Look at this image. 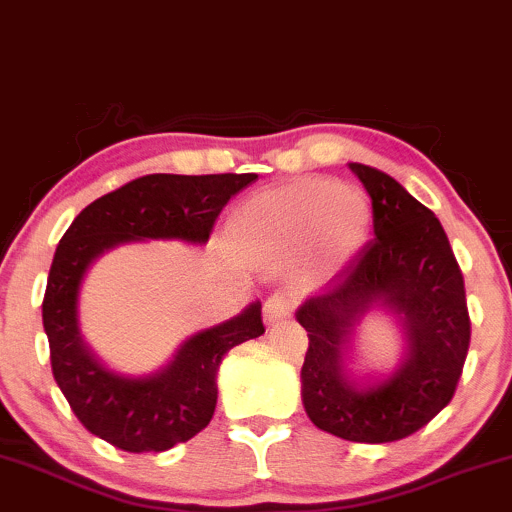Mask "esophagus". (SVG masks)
Here are the masks:
<instances>
[{"label": "esophagus", "mask_w": 512, "mask_h": 512, "mask_svg": "<svg viewBox=\"0 0 512 512\" xmlns=\"http://www.w3.org/2000/svg\"><path fill=\"white\" fill-rule=\"evenodd\" d=\"M291 310H293L291 296L289 293L279 291V293H274V296H269L267 303H264V320H267L269 325H276L279 320L289 317Z\"/></svg>", "instance_id": "1"}]
</instances>
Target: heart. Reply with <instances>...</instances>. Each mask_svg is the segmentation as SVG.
I'll list each match as a JSON object with an SVG mask.
<instances>
[{
  "label": "heart",
  "mask_w": 512,
  "mask_h": 512,
  "mask_svg": "<svg viewBox=\"0 0 512 512\" xmlns=\"http://www.w3.org/2000/svg\"><path fill=\"white\" fill-rule=\"evenodd\" d=\"M231 233L255 255L289 257L305 248L308 272L327 276L363 250L370 207L342 182L298 178L250 197L233 214Z\"/></svg>",
  "instance_id": "b5f03b06"
}]
</instances>
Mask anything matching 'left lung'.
<instances>
[{"label":"left lung","mask_w":512,"mask_h":512,"mask_svg":"<svg viewBox=\"0 0 512 512\" xmlns=\"http://www.w3.org/2000/svg\"><path fill=\"white\" fill-rule=\"evenodd\" d=\"M373 202V240L296 320L308 332L301 368L305 414L351 443H392L448 407L469 349L464 279L443 226L383 170L349 163ZM373 309L398 317L405 354L395 371L354 379L348 370L355 327Z\"/></svg>","instance_id":"left-lung-1"}]
</instances>
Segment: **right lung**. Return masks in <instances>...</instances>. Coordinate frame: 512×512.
<instances>
[{"label": "right lung", "instance_id": "obj_1", "mask_svg": "<svg viewBox=\"0 0 512 512\" xmlns=\"http://www.w3.org/2000/svg\"><path fill=\"white\" fill-rule=\"evenodd\" d=\"M255 173L144 175L91 202L67 228L52 260L43 327L52 375L76 419L93 436L125 452H163L197 436L214 416L216 373L233 346L264 334L262 303L192 334L156 373L122 375L105 368L79 330L81 281L108 250L139 240L204 245L228 199Z\"/></svg>", "mask_w": 512, "mask_h": 512}]
</instances>
